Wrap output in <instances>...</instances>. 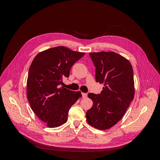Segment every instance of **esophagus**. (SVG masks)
<instances>
[{
    "mask_svg": "<svg viewBox=\"0 0 160 160\" xmlns=\"http://www.w3.org/2000/svg\"><path fill=\"white\" fill-rule=\"evenodd\" d=\"M82 97H83V98H86L87 97H88V93H82Z\"/></svg>",
    "mask_w": 160,
    "mask_h": 160,
    "instance_id": "34e87169",
    "label": "esophagus"
}]
</instances>
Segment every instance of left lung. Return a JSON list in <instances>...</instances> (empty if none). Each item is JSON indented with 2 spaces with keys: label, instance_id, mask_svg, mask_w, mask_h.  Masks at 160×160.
I'll list each match as a JSON object with an SVG mask.
<instances>
[{
  "label": "left lung",
  "instance_id": "left-lung-1",
  "mask_svg": "<svg viewBox=\"0 0 160 160\" xmlns=\"http://www.w3.org/2000/svg\"><path fill=\"white\" fill-rule=\"evenodd\" d=\"M95 66V79L103 84L100 94L89 93L93 106L87 122L99 130L111 128L121 120L133 99V71L130 62L115 52H90Z\"/></svg>",
  "mask_w": 160,
  "mask_h": 160
}]
</instances>
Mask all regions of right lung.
Returning a JSON list of instances; mask_svg holds the SVG:
<instances>
[{"label": "right lung", "instance_id": "right-lung-1", "mask_svg": "<svg viewBox=\"0 0 160 160\" xmlns=\"http://www.w3.org/2000/svg\"><path fill=\"white\" fill-rule=\"evenodd\" d=\"M84 55L59 46L40 52L32 61L27 98L34 113L47 127L57 128L67 122L71 107L81 98L80 91L60 86L62 78L69 77L71 67Z\"/></svg>", "mask_w": 160, "mask_h": 160}]
</instances>
